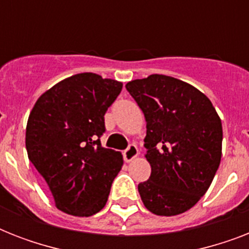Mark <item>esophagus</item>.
I'll list each match as a JSON object with an SVG mask.
<instances>
[{"label":"esophagus","instance_id":"obj_1","mask_svg":"<svg viewBox=\"0 0 249 249\" xmlns=\"http://www.w3.org/2000/svg\"><path fill=\"white\" fill-rule=\"evenodd\" d=\"M137 155H138V148H137V146L134 143H130L124 151L125 161H132Z\"/></svg>","mask_w":249,"mask_h":249}]
</instances>
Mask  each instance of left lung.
<instances>
[{
	"label": "left lung",
	"mask_w": 249,
	"mask_h": 249,
	"mask_svg": "<svg viewBox=\"0 0 249 249\" xmlns=\"http://www.w3.org/2000/svg\"><path fill=\"white\" fill-rule=\"evenodd\" d=\"M146 119V159L151 176L138 185L158 216H176L196 204L221 161L222 124L212 102L196 88L165 75L125 85Z\"/></svg>",
	"instance_id": "8db88e82"
}]
</instances>
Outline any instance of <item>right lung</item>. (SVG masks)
<instances>
[{
    "instance_id": "1",
    "label": "right lung",
    "mask_w": 249,
    "mask_h": 249,
    "mask_svg": "<svg viewBox=\"0 0 249 249\" xmlns=\"http://www.w3.org/2000/svg\"><path fill=\"white\" fill-rule=\"evenodd\" d=\"M121 89L116 80L79 73L42 94L31 111L28 158L45 178L56 208L68 214L99 212L123 166L120 152L101 144L105 113Z\"/></svg>"
}]
</instances>
